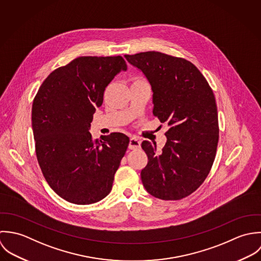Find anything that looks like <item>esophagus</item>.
Returning <instances> with one entry per match:
<instances>
[{
    "instance_id": "1",
    "label": "esophagus",
    "mask_w": 261,
    "mask_h": 261,
    "mask_svg": "<svg viewBox=\"0 0 261 261\" xmlns=\"http://www.w3.org/2000/svg\"><path fill=\"white\" fill-rule=\"evenodd\" d=\"M128 147H129V149H138V148H140V140L135 138V137L130 138Z\"/></svg>"
}]
</instances>
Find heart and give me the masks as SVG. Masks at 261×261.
Masks as SVG:
<instances>
[{"label": "heart", "instance_id": "obj_1", "mask_svg": "<svg viewBox=\"0 0 261 261\" xmlns=\"http://www.w3.org/2000/svg\"><path fill=\"white\" fill-rule=\"evenodd\" d=\"M144 80H142V79H136L134 82H143Z\"/></svg>", "mask_w": 261, "mask_h": 261}]
</instances>
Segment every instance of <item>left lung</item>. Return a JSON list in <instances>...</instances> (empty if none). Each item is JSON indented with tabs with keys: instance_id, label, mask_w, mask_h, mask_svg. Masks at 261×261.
Returning <instances> with one entry per match:
<instances>
[{
	"instance_id": "obj_1",
	"label": "left lung",
	"mask_w": 261,
	"mask_h": 261,
	"mask_svg": "<svg viewBox=\"0 0 261 261\" xmlns=\"http://www.w3.org/2000/svg\"><path fill=\"white\" fill-rule=\"evenodd\" d=\"M125 58L149 82L153 115L169 126L161 151L156 143L141 144L148 156L142 184L157 199H184L204 182L216 156L219 125L214 93L201 71L184 58L157 51Z\"/></svg>"
}]
</instances>
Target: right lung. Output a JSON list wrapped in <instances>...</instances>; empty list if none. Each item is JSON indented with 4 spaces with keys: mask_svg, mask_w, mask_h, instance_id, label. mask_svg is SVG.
Wrapping results in <instances>:
<instances>
[{
    "mask_svg": "<svg viewBox=\"0 0 261 261\" xmlns=\"http://www.w3.org/2000/svg\"><path fill=\"white\" fill-rule=\"evenodd\" d=\"M127 65L122 56H82L53 71L32 105V130L42 173L65 201L90 205L112 190L129 138L123 133L94 140L93 115L105 89Z\"/></svg>",
    "mask_w": 261,
    "mask_h": 261,
    "instance_id": "right-lung-1",
    "label": "right lung"
}]
</instances>
